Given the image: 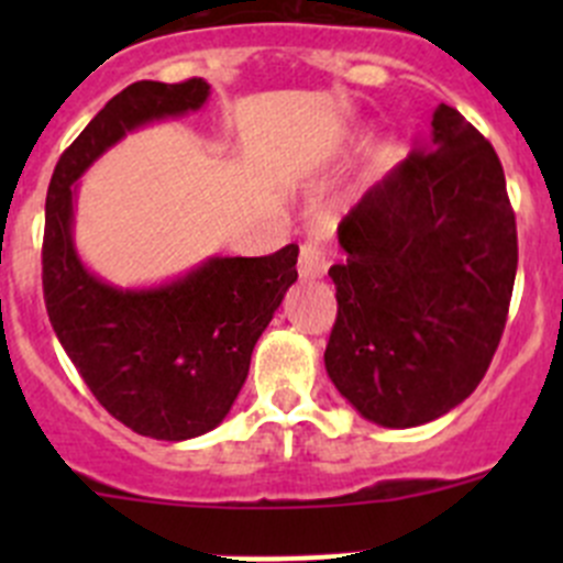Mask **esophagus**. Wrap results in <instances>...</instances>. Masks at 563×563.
Returning a JSON list of instances; mask_svg holds the SVG:
<instances>
[{
    "label": "esophagus",
    "mask_w": 563,
    "mask_h": 563,
    "mask_svg": "<svg viewBox=\"0 0 563 563\" xmlns=\"http://www.w3.org/2000/svg\"><path fill=\"white\" fill-rule=\"evenodd\" d=\"M332 245H327L323 240H308L302 250H299V275H302L305 280L321 277L323 272L329 269V264H332Z\"/></svg>",
    "instance_id": "1"
}]
</instances>
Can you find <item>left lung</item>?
Listing matches in <instances>:
<instances>
[{
    "label": "left lung",
    "instance_id": "8db88e82",
    "mask_svg": "<svg viewBox=\"0 0 563 563\" xmlns=\"http://www.w3.org/2000/svg\"><path fill=\"white\" fill-rule=\"evenodd\" d=\"M329 378L365 419L417 428L463 402L490 367L518 272L501 161L457 108L338 229Z\"/></svg>",
    "mask_w": 563,
    "mask_h": 563
}]
</instances>
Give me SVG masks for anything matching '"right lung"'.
<instances>
[{
    "instance_id": "obj_1",
    "label": "right lung",
    "mask_w": 563,
    "mask_h": 563,
    "mask_svg": "<svg viewBox=\"0 0 563 563\" xmlns=\"http://www.w3.org/2000/svg\"><path fill=\"white\" fill-rule=\"evenodd\" d=\"M203 78L135 81L62 152L45 198L43 297L62 349L100 406L157 441L209 433L234 406L250 354L297 280V245L261 258H209L157 288L95 277L73 245L76 179L130 130L198 111Z\"/></svg>"
}]
</instances>
